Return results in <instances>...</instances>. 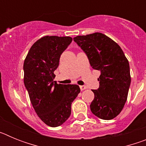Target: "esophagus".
<instances>
[{
    "instance_id": "34e87169",
    "label": "esophagus",
    "mask_w": 146,
    "mask_h": 146,
    "mask_svg": "<svg viewBox=\"0 0 146 146\" xmlns=\"http://www.w3.org/2000/svg\"><path fill=\"white\" fill-rule=\"evenodd\" d=\"M80 88L81 91H83V90H85V89L87 88H86V86H80Z\"/></svg>"
}]
</instances>
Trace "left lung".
<instances>
[{
    "instance_id": "left-lung-1",
    "label": "left lung",
    "mask_w": 146,
    "mask_h": 146,
    "mask_svg": "<svg viewBox=\"0 0 146 146\" xmlns=\"http://www.w3.org/2000/svg\"><path fill=\"white\" fill-rule=\"evenodd\" d=\"M74 41L86 52L93 69L101 72L99 88L92 90L91 112L104 120L115 118L123 110L131 83L129 64L123 50L101 33L77 36Z\"/></svg>"
}]
</instances>
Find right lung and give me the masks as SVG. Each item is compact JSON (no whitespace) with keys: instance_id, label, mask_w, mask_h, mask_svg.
<instances>
[{"instance_id":"right-lung-1","label":"right lung","mask_w":146,"mask_h":146,"mask_svg":"<svg viewBox=\"0 0 146 146\" xmlns=\"http://www.w3.org/2000/svg\"><path fill=\"white\" fill-rule=\"evenodd\" d=\"M72 41L70 36H45L32 45L24 60V84L31 102L40 119L51 127L69 118L71 104L80 92L77 85L53 80L60 55Z\"/></svg>"}]
</instances>
